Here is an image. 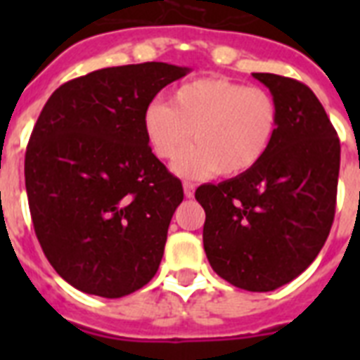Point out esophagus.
I'll list each match as a JSON object with an SVG mask.
<instances>
[{
    "label": "esophagus",
    "instance_id": "esophagus-1",
    "mask_svg": "<svg viewBox=\"0 0 360 360\" xmlns=\"http://www.w3.org/2000/svg\"><path fill=\"white\" fill-rule=\"evenodd\" d=\"M183 191H185L186 198H194V185H192V183L185 181V183H183Z\"/></svg>",
    "mask_w": 360,
    "mask_h": 360
}]
</instances>
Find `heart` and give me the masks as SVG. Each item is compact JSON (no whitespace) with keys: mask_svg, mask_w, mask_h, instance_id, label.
<instances>
[{"mask_svg":"<svg viewBox=\"0 0 360 360\" xmlns=\"http://www.w3.org/2000/svg\"><path fill=\"white\" fill-rule=\"evenodd\" d=\"M278 127V106L262 87L226 76H203L179 86L172 104L155 101L143 112V132L160 160L179 155L174 172L203 179L219 172L237 177L256 168L267 155Z\"/></svg>","mask_w":360,"mask_h":360,"instance_id":"heart-1","label":"heart"}]
</instances>
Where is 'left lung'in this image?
Returning <instances> with one entry per match:
<instances>
[{
	"label": "left lung",
	"instance_id": "left-lung-1",
	"mask_svg": "<svg viewBox=\"0 0 360 360\" xmlns=\"http://www.w3.org/2000/svg\"><path fill=\"white\" fill-rule=\"evenodd\" d=\"M278 106V127L256 168L202 185L203 248L220 278L273 291L316 259L335 220L340 140L310 87L254 72Z\"/></svg>",
	"mask_w": 360,
	"mask_h": 360
}]
</instances>
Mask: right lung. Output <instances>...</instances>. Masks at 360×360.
I'll return each instance as SVG.
<instances>
[{
    "mask_svg": "<svg viewBox=\"0 0 360 360\" xmlns=\"http://www.w3.org/2000/svg\"><path fill=\"white\" fill-rule=\"evenodd\" d=\"M188 72L158 61L110 67L44 104L25 151V191L44 256L76 290L120 299L158 271L183 186L151 153L143 112Z\"/></svg>",
    "mask_w": 360,
    "mask_h": 360,
    "instance_id": "add662e5",
    "label": "right lung"
}]
</instances>
